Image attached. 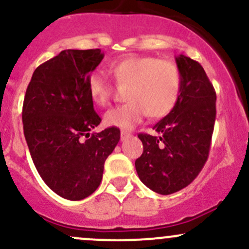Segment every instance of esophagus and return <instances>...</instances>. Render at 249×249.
Here are the masks:
<instances>
[{"label":"esophagus","mask_w":249,"mask_h":249,"mask_svg":"<svg viewBox=\"0 0 249 249\" xmlns=\"http://www.w3.org/2000/svg\"><path fill=\"white\" fill-rule=\"evenodd\" d=\"M130 137V133L127 131H122L120 132V141H125L126 138Z\"/></svg>","instance_id":"1"}]
</instances>
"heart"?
Segmentation results:
<instances>
[{
    "instance_id": "b5f03b06",
    "label": "heart",
    "mask_w": 249,
    "mask_h": 249,
    "mask_svg": "<svg viewBox=\"0 0 249 249\" xmlns=\"http://www.w3.org/2000/svg\"><path fill=\"white\" fill-rule=\"evenodd\" d=\"M108 71L118 84H127L123 105L104 114L107 126L130 130L143 120L164 117L176 105L181 87V75L175 64L149 55H132L116 60ZM87 89L95 105L110 102L111 87L100 72H93L87 80Z\"/></svg>"
}]
</instances>
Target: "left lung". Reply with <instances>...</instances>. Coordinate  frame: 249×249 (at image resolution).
I'll return each instance as SVG.
<instances>
[{
  "label": "left lung",
  "mask_w": 249,
  "mask_h": 249,
  "mask_svg": "<svg viewBox=\"0 0 249 249\" xmlns=\"http://www.w3.org/2000/svg\"><path fill=\"white\" fill-rule=\"evenodd\" d=\"M181 75L176 105L154 126L157 136L139 133L143 154L135 162L149 189L169 195L196 178L208 158L216 117V93L195 60L175 58Z\"/></svg>",
  "instance_id": "left-lung-1"
}]
</instances>
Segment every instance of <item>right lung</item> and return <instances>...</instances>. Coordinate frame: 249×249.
<instances>
[{
    "label": "right lung",
    "instance_id": "add662e5",
    "mask_svg": "<svg viewBox=\"0 0 249 249\" xmlns=\"http://www.w3.org/2000/svg\"><path fill=\"white\" fill-rule=\"evenodd\" d=\"M100 49H66L40 65L24 95L22 122L37 173L55 194L79 201L93 194L120 139L117 127L91 133L102 119L87 89Z\"/></svg>",
    "mask_w": 249,
    "mask_h": 249
}]
</instances>
